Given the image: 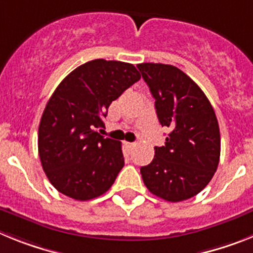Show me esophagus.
Listing matches in <instances>:
<instances>
[{
    "label": "esophagus",
    "instance_id": "obj_1",
    "mask_svg": "<svg viewBox=\"0 0 253 253\" xmlns=\"http://www.w3.org/2000/svg\"><path fill=\"white\" fill-rule=\"evenodd\" d=\"M125 144V147H126V148H129V149H133L134 147H135V143H130V142H125L124 143Z\"/></svg>",
    "mask_w": 253,
    "mask_h": 253
}]
</instances>
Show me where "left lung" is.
<instances>
[{"label": "left lung", "instance_id": "8db88e82", "mask_svg": "<svg viewBox=\"0 0 253 253\" xmlns=\"http://www.w3.org/2000/svg\"><path fill=\"white\" fill-rule=\"evenodd\" d=\"M148 84L158 120L171 129L154 158L140 167L147 189L171 203L199 194L210 182L220 157V133L215 113L205 93L177 67L138 64Z\"/></svg>", "mask_w": 253, "mask_h": 253}]
</instances>
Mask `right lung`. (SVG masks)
Instances as JSON below:
<instances>
[{
    "mask_svg": "<svg viewBox=\"0 0 253 253\" xmlns=\"http://www.w3.org/2000/svg\"><path fill=\"white\" fill-rule=\"evenodd\" d=\"M140 80L137 68L95 59L77 67L58 84L38 133L42 166L63 195L86 202L106 193L124 166L122 143L104 138L102 116L126 88Z\"/></svg>",
    "mask_w": 253,
    "mask_h": 253,
    "instance_id": "right-lung-1",
    "label": "right lung"
}]
</instances>
